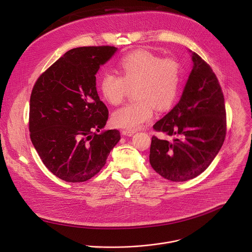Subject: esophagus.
I'll use <instances>...</instances> for the list:
<instances>
[{
	"label": "esophagus",
	"instance_id": "34e87169",
	"mask_svg": "<svg viewBox=\"0 0 252 252\" xmlns=\"http://www.w3.org/2000/svg\"><path fill=\"white\" fill-rule=\"evenodd\" d=\"M134 133H135V131H133V130H123L122 131V134L125 136H132Z\"/></svg>",
	"mask_w": 252,
	"mask_h": 252
}]
</instances>
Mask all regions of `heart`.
<instances>
[{"label": "heart", "mask_w": 252, "mask_h": 252, "mask_svg": "<svg viewBox=\"0 0 252 252\" xmlns=\"http://www.w3.org/2000/svg\"><path fill=\"white\" fill-rule=\"evenodd\" d=\"M121 76L102 74V97L111 105L122 103L129 89L135 88L137 101L126 104L112 115L114 126L135 130L151 121L156 107L166 110L177 97L181 69L175 59H161L147 51H136L124 56L119 63Z\"/></svg>", "instance_id": "obj_1"}]
</instances>
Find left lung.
Wrapping results in <instances>:
<instances>
[{
  "mask_svg": "<svg viewBox=\"0 0 252 252\" xmlns=\"http://www.w3.org/2000/svg\"><path fill=\"white\" fill-rule=\"evenodd\" d=\"M191 52L193 68L179 102L154 129L173 141L152 137L150 163L163 178L181 182L203 172L226 136V109L219 82L210 66Z\"/></svg>",
  "mask_w": 252,
  "mask_h": 252,
  "instance_id": "left-lung-1",
  "label": "left lung"
}]
</instances>
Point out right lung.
Wrapping results in <instances>:
<instances>
[{
  "instance_id": "1",
  "label": "right lung",
  "mask_w": 252,
  "mask_h": 252,
  "mask_svg": "<svg viewBox=\"0 0 252 252\" xmlns=\"http://www.w3.org/2000/svg\"><path fill=\"white\" fill-rule=\"evenodd\" d=\"M117 50L109 46L70 50L33 88L30 138L44 164L64 181L94 177L121 139L117 129L98 133L109 112L98 96L95 75Z\"/></svg>"
}]
</instances>
